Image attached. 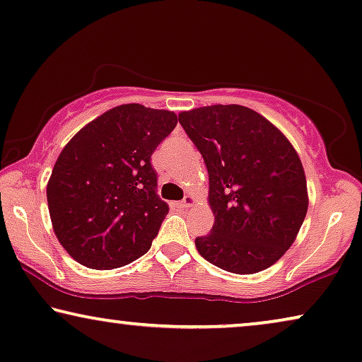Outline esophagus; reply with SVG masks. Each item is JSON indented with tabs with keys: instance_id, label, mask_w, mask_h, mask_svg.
I'll return each mask as SVG.
<instances>
[{
	"instance_id": "obj_1",
	"label": "esophagus",
	"mask_w": 362,
	"mask_h": 362,
	"mask_svg": "<svg viewBox=\"0 0 362 362\" xmlns=\"http://www.w3.org/2000/svg\"><path fill=\"white\" fill-rule=\"evenodd\" d=\"M193 203H195V198H193L192 195H187L182 202H179V206L180 208H190V206H193Z\"/></svg>"
}]
</instances>
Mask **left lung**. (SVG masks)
I'll list each match as a JSON object with an SVG mask.
<instances>
[{"mask_svg": "<svg viewBox=\"0 0 362 362\" xmlns=\"http://www.w3.org/2000/svg\"><path fill=\"white\" fill-rule=\"evenodd\" d=\"M179 121L205 160L215 213L211 233L195 239L198 252L233 274L271 267L292 246L308 208L293 146L246 106H203Z\"/></svg>", "mask_w": 362, "mask_h": 362, "instance_id": "1", "label": "left lung"}]
</instances>
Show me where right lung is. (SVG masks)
<instances>
[{
    "instance_id": "add662e5",
    "label": "right lung",
    "mask_w": 362,
    "mask_h": 362,
    "mask_svg": "<svg viewBox=\"0 0 362 362\" xmlns=\"http://www.w3.org/2000/svg\"><path fill=\"white\" fill-rule=\"evenodd\" d=\"M177 115L129 103L81 128L47 183L55 236L81 266L115 269L149 251L169 205L157 195L151 156Z\"/></svg>"
}]
</instances>
